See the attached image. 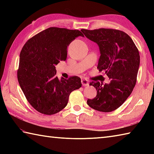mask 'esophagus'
Masks as SVG:
<instances>
[{"mask_svg":"<svg viewBox=\"0 0 154 154\" xmlns=\"http://www.w3.org/2000/svg\"><path fill=\"white\" fill-rule=\"evenodd\" d=\"M81 83H82L83 86H88L89 85V81L86 79H82L81 80Z\"/></svg>","mask_w":154,"mask_h":154,"instance_id":"obj_1","label":"esophagus"}]
</instances>
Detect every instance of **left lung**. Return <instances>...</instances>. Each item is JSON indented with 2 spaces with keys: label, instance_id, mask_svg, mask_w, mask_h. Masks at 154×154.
Segmentation results:
<instances>
[{
  "label": "left lung",
  "instance_id": "obj_1",
  "mask_svg": "<svg viewBox=\"0 0 154 154\" xmlns=\"http://www.w3.org/2000/svg\"><path fill=\"white\" fill-rule=\"evenodd\" d=\"M85 36L99 45L100 56L97 68L104 71L109 84L99 81L89 85L97 91V96L87 100L92 109L109 112L125 102L135 87L140 66V54L132 38L125 32L108 28L81 30Z\"/></svg>",
  "mask_w": 154,
  "mask_h": 154
}]
</instances>
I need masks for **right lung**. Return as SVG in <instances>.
<instances>
[{
    "instance_id": "obj_1",
    "label": "right lung",
    "mask_w": 154,
    "mask_h": 154,
    "mask_svg": "<svg viewBox=\"0 0 154 154\" xmlns=\"http://www.w3.org/2000/svg\"><path fill=\"white\" fill-rule=\"evenodd\" d=\"M79 36L78 30L51 27L28 40L20 54L18 83L28 103L39 112L56 114L66 106L70 93L82 85L81 78L56 76L55 65L65 61L67 46Z\"/></svg>"
}]
</instances>
